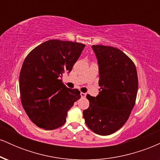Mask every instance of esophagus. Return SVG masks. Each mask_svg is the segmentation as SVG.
<instances>
[{
  "label": "esophagus",
  "instance_id": "1",
  "mask_svg": "<svg viewBox=\"0 0 160 160\" xmlns=\"http://www.w3.org/2000/svg\"><path fill=\"white\" fill-rule=\"evenodd\" d=\"M80 95H81L82 98H85V97L86 96V94L84 92H80Z\"/></svg>",
  "mask_w": 160,
  "mask_h": 160
}]
</instances>
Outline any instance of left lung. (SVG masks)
<instances>
[{
  "mask_svg": "<svg viewBox=\"0 0 160 160\" xmlns=\"http://www.w3.org/2000/svg\"><path fill=\"white\" fill-rule=\"evenodd\" d=\"M99 69V94L87 95L89 106L82 111L92 132L108 135L119 130L129 117L136 100L138 80L135 64L120 49L92 46Z\"/></svg>",
  "mask_w": 160,
  "mask_h": 160,
  "instance_id": "left-lung-1",
  "label": "left lung"
}]
</instances>
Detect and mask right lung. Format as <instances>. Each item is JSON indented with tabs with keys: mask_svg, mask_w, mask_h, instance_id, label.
<instances>
[{
	"mask_svg": "<svg viewBox=\"0 0 160 160\" xmlns=\"http://www.w3.org/2000/svg\"><path fill=\"white\" fill-rule=\"evenodd\" d=\"M85 44L49 40L29 52L19 74L21 102L30 120L38 127L52 130L63 126L68 111L80 98L78 89L62 80L71 72Z\"/></svg>",
	"mask_w": 160,
	"mask_h": 160,
	"instance_id": "add662e5",
	"label": "right lung"
}]
</instances>
